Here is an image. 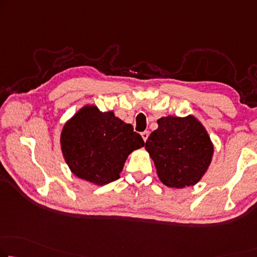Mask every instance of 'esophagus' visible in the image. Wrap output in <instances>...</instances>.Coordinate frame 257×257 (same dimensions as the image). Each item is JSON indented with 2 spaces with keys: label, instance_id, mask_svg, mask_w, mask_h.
I'll list each match as a JSON object with an SVG mask.
<instances>
[{
  "label": "esophagus",
  "instance_id": "34e87169",
  "mask_svg": "<svg viewBox=\"0 0 257 257\" xmlns=\"http://www.w3.org/2000/svg\"><path fill=\"white\" fill-rule=\"evenodd\" d=\"M141 135H142V139H143V141L147 142L148 137H149V132H143V133L141 134Z\"/></svg>",
  "mask_w": 257,
  "mask_h": 257
}]
</instances>
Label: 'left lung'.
Returning <instances> with one entry per match:
<instances>
[{"instance_id": "obj_1", "label": "left lung", "mask_w": 257, "mask_h": 257, "mask_svg": "<svg viewBox=\"0 0 257 257\" xmlns=\"http://www.w3.org/2000/svg\"><path fill=\"white\" fill-rule=\"evenodd\" d=\"M145 149L155 163L157 174L171 188H185L200 181L211 164L213 144L196 117H160Z\"/></svg>"}]
</instances>
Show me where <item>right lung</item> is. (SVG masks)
<instances>
[{"label":"right lung","instance_id":"right-lung-1","mask_svg":"<svg viewBox=\"0 0 257 257\" xmlns=\"http://www.w3.org/2000/svg\"><path fill=\"white\" fill-rule=\"evenodd\" d=\"M61 150L70 171L79 179L104 186L120 178L128 156L144 147L132 124L86 105L66 122L61 133Z\"/></svg>","mask_w":257,"mask_h":257}]
</instances>
